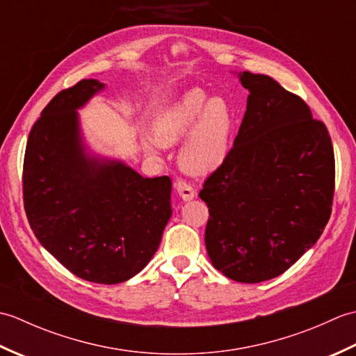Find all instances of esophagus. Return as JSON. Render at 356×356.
<instances>
[{
	"label": "esophagus",
	"mask_w": 356,
	"mask_h": 356,
	"mask_svg": "<svg viewBox=\"0 0 356 356\" xmlns=\"http://www.w3.org/2000/svg\"><path fill=\"white\" fill-rule=\"evenodd\" d=\"M174 186H176V191H177L180 197H182V200L188 202V200L194 199V195H195L194 188L190 184H186L185 180H177L176 185H174Z\"/></svg>",
	"instance_id": "obj_1"
}]
</instances>
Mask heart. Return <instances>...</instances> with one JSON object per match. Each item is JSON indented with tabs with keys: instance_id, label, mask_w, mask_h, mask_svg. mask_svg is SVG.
Returning a JSON list of instances; mask_svg holds the SVG:
<instances>
[{
	"instance_id": "1",
	"label": "heart",
	"mask_w": 356,
	"mask_h": 356,
	"mask_svg": "<svg viewBox=\"0 0 356 356\" xmlns=\"http://www.w3.org/2000/svg\"><path fill=\"white\" fill-rule=\"evenodd\" d=\"M236 127V113L228 101L193 88L156 118L154 138L147 136L142 143L149 153L157 154L161 143L170 145L186 135L179 149L180 166L193 176H208L229 159Z\"/></svg>"
}]
</instances>
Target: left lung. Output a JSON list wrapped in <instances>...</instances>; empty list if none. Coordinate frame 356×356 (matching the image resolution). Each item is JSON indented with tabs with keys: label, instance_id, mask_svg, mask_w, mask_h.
<instances>
[{
	"label": "left lung",
	"instance_id": "8db88e82",
	"mask_svg": "<svg viewBox=\"0 0 356 356\" xmlns=\"http://www.w3.org/2000/svg\"><path fill=\"white\" fill-rule=\"evenodd\" d=\"M243 122L226 163L207 179L205 245L213 266L240 283L282 275L309 251L332 213L334 147L307 104L266 74L237 73Z\"/></svg>",
	"mask_w": 356,
	"mask_h": 356
}]
</instances>
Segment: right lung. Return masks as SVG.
<instances>
[{
  "mask_svg": "<svg viewBox=\"0 0 356 356\" xmlns=\"http://www.w3.org/2000/svg\"><path fill=\"white\" fill-rule=\"evenodd\" d=\"M105 90L84 79L63 90L29 134L22 191L40 243L87 282H127L153 259L172 214L171 179L142 177L90 149L78 110Z\"/></svg>",
  "mask_w": 356,
  "mask_h": 356,
  "instance_id": "right-lung-1",
  "label": "right lung"
}]
</instances>
